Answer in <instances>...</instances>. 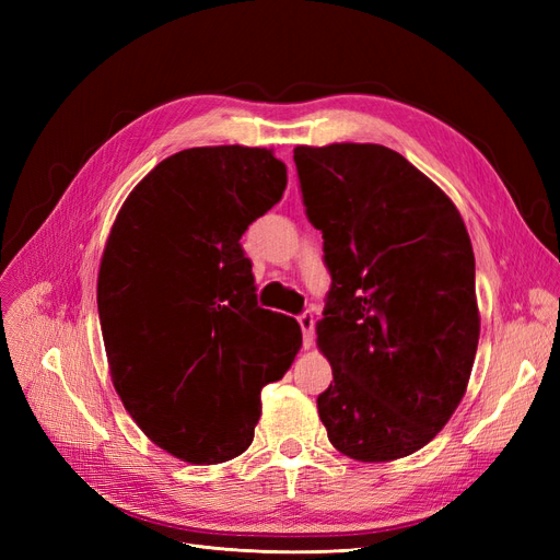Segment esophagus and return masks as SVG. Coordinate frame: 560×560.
<instances>
[{"mask_svg": "<svg viewBox=\"0 0 560 560\" xmlns=\"http://www.w3.org/2000/svg\"><path fill=\"white\" fill-rule=\"evenodd\" d=\"M299 325L303 331V348H311L313 346V334H315V317L313 313H301L299 315Z\"/></svg>", "mask_w": 560, "mask_h": 560, "instance_id": "obj_1", "label": "esophagus"}]
</instances>
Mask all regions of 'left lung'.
<instances>
[{
  "instance_id": "1",
  "label": "left lung",
  "mask_w": 560,
  "mask_h": 560,
  "mask_svg": "<svg viewBox=\"0 0 560 560\" xmlns=\"http://www.w3.org/2000/svg\"><path fill=\"white\" fill-rule=\"evenodd\" d=\"M294 163L331 273L315 327L334 374L319 420L352 460H397L465 397L481 331L469 233L453 200L383 144H301Z\"/></svg>"
}]
</instances>
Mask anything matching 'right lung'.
Returning <instances> with one entry per match:
<instances>
[{
    "instance_id": "right-lung-1",
    "label": "right lung",
    "mask_w": 560,
    "mask_h": 560,
    "mask_svg": "<svg viewBox=\"0 0 560 560\" xmlns=\"http://www.w3.org/2000/svg\"><path fill=\"white\" fill-rule=\"evenodd\" d=\"M273 149L194 147L161 161L116 214L97 273L112 383L140 430L191 465L247 451L261 387L301 348L264 311L241 235L282 198Z\"/></svg>"
}]
</instances>
